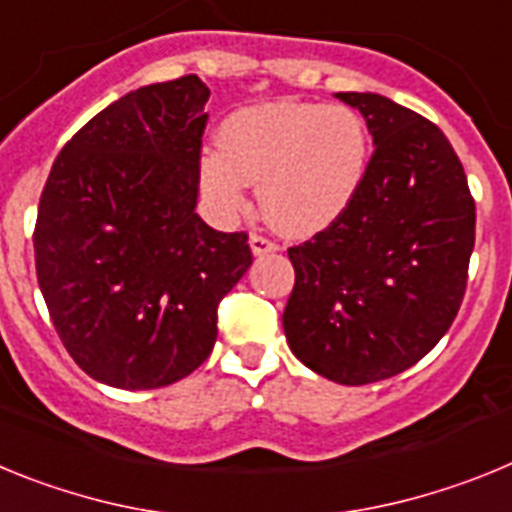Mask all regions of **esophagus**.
Returning a JSON list of instances; mask_svg holds the SVG:
<instances>
[{"label":"esophagus","instance_id":"obj_1","mask_svg":"<svg viewBox=\"0 0 512 512\" xmlns=\"http://www.w3.org/2000/svg\"><path fill=\"white\" fill-rule=\"evenodd\" d=\"M251 251L253 256H264V253L279 251V243L271 241L269 235L264 233H251Z\"/></svg>","mask_w":512,"mask_h":512}]
</instances>
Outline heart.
I'll return each mask as SVG.
<instances>
[{"mask_svg": "<svg viewBox=\"0 0 512 512\" xmlns=\"http://www.w3.org/2000/svg\"><path fill=\"white\" fill-rule=\"evenodd\" d=\"M369 133L343 104L271 102L233 112L220 128V153L202 156V187L225 210L246 205L259 184L264 217L287 235L333 225L364 179Z\"/></svg>", "mask_w": 512, "mask_h": 512, "instance_id": "heart-1", "label": "heart"}]
</instances>
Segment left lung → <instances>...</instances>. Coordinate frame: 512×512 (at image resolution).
Wrapping results in <instances>:
<instances>
[{"label":"left lung","mask_w":512,"mask_h":512,"mask_svg":"<svg viewBox=\"0 0 512 512\" xmlns=\"http://www.w3.org/2000/svg\"><path fill=\"white\" fill-rule=\"evenodd\" d=\"M364 115L374 153L354 202L287 248L292 354L359 387L405 372L451 328L467 292L474 197L438 125L379 94L341 92Z\"/></svg>","instance_id":"obj_1"}]
</instances>
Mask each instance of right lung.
Returning <instances> with one entry per match:
<instances>
[{
	"instance_id": "right-lung-1",
	"label": "right lung",
	"mask_w": 512,
	"mask_h": 512,
	"mask_svg": "<svg viewBox=\"0 0 512 512\" xmlns=\"http://www.w3.org/2000/svg\"><path fill=\"white\" fill-rule=\"evenodd\" d=\"M207 99L194 74L125 94L76 130L40 194L35 271L58 338L120 390L192 374L253 261L248 233L194 212Z\"/></svg>"
}]
</instances>
